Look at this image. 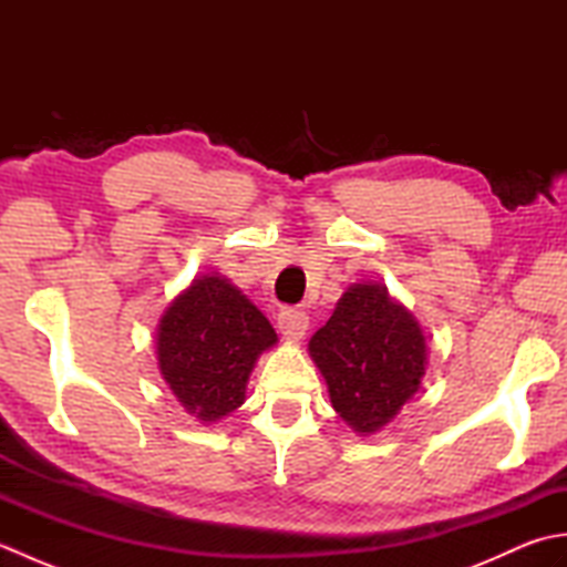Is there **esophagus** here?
<instances>
[{
	"label": "esophagus",
	"instance_id": "esophagus-1",
	"mask_svg": "<svg viewBox=\"0 0 567 567\" xmlns=\"http://www.w3.org/2000/svg\"><path fill=\"white\" fill-rule=\"evenodd\" d=\"M277 327L287 341H302L309 329V317L299 309H285L280 317H277Z\"/></svg>",
	"mask_w": 567,
	"mask_h": 567
}]
</instances>
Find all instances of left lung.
Instances as JSON below:
<instances>
[{"instance_id": "left-lung-1", "label": "left lung", "mask_w": 567, "mask_h": 567, "mask_svg": "<svg viewBox=\"0 0 567 567\" xmlns=\"http://www.w3.org/2000/svg\"><path fill=\"white\" fill-rule=\"evenodd\" d=\"M329 400L360 436L382 431L414 400L429 365L421 323L380 282H353L309 339Z\"/></svg>"}]
</instances>
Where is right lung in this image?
I'll return each mask as SVG.
<instances>
[{
	"label": "right lung",
	"instance_id": "obj_1",
	"mask_svg": "<svg viewBox=\"0 0 567 567\" xmlns=\"http://www.w3.org/2000/svg\"><path fill=\"white\" fill-rule=\"evenodd\" d=\"M275 346L270 321L221 272L197 275L155 329L161 375L202 424H216L246 402L252 368Z\"/></svg>",
	"mask_w": 567,
	"mask_h": 567
}]
</instances>
